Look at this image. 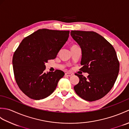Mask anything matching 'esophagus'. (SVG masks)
Listing matches in <instances>:
<instances>
[{
	"instance_id": "34e87169",
	"label": "esophagus",
	"mask_w": 129,
	"mask_h": 129,
	"mask_svg": "<svg viewBox=\"0 0 129 129\" xmlns=\"http://www.w3.org/2000/svg\"><path fill=\"white\" fill-rule=\"evenodd\" d=\"M65 75L67 76H69V77H70V76H72L73 75V74L70 73H65Z\"/></svg>"
}]
</instances>
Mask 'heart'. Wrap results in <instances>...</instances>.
Instances as JSON below:
<instances>
[{
  "instance_id": "obj_1",
  "label": "heart",
  "mask_w": 129,
  "mask_h": 129,
  "mask_svg": "<svg viewBox=\"0 0 129 129\" xmlns=\"http://www.w3.org/2000/svg\"><path fill=\"white\" fill-rule=\"evenodd\" d=\"M76 46V45H73L72 46Z\"/></svg>"
}]
</instances>
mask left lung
Here are the masks:
<instances>
[{"label": "left lung", "mask_w": 129, "mask_h": 129, "mask_svg": "<svg viewBox=\"0 0 129 129\" xmlns=\"http://www.w3.org/2000/svg\"><path fill=\"white\" fill-rule=\"evenodd\" d=\"M70 34L81 49L80 70L89 74L87 78L76 74L80 80L74 87L75 91L86 101L100 99L110 91L118 76L120 64L115 49L94 31L72 30Z\"/></svg>", "instance_id": "left-lung-1"}]
</instances>
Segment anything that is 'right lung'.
I'll return each instance as SVG.
<instances>
[{"mask_svg":"<svg viewBox=\"0 0 129 129\" xmlns=\"http://www.w3.org/2000/svg\"><path fill=\"white\" fill-rule=\"evenodd\" d=\"M69 33L70 31L39 29L21 41L12 62L16 83L27 96L43 99L55 90L64 73L60 70L45 73V62L55 58Z\"/></svg>","mask_w":129,"mask_h":129,"instance_id":"right-lung-1","label":"right lung"}]
</instances>
